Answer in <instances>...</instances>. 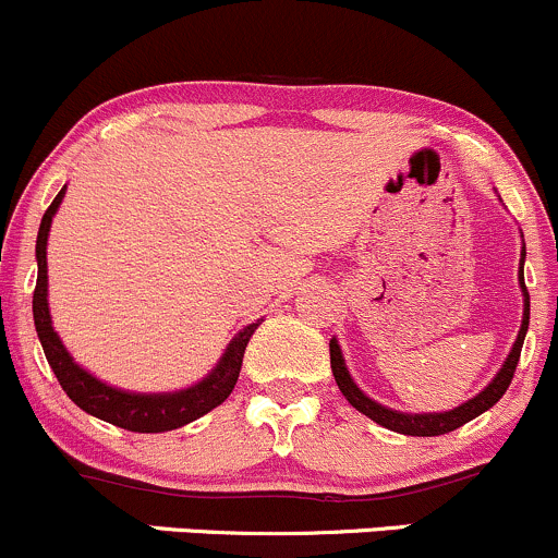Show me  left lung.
Instances as JSON below:
<instances>
[{
  "mask_svg": "<svg viewBox=\"0 0 558 558\" xmlns=\"http://www.w3.org/2000/svg\"><path fill=\"white\" fill-rule=\"evenodd\" d=\"M521 242H524V239H521ZM524 257L526 253L524 247H521L519 287H521V295H524V314H521L519 335L517 340H513V349L506 356V362H502V367L497 369V375L476 393V397H471L469 401H463V404L452 407V410L447 412H399V410H391V407L377 404L375 399H369L367 393L353 383L349 367H345L343 351H340L338 340L332 338L329 340V364H332L335 383H338V388L343 391V397L349 399V404L356 407V410L362 412V415H367L369 421L383 425V428L397 430V434H404V436L449 434V430L460 428V425H465L469 421H473V417L482 415V412H487L489 407H495L497 401L502 399V393L508 391V386H511L513 373H517V364L521 356V345H524V338H526V327H530V292H526L524 287Z\"/></svg>",
  "mask_w": 558,
  "mask_h": 558,
  "instance_id": "obj_1",
  "label": "left lung"
}]
</instances>
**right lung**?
Masks as SVG:
<instances>
[{
	"mask_svg": "<svg viewBox=\"0 0 558 558\" xmlns=\"http://www.w3.org/2000/svg\"><path fill=\"white\" fill-rule=\"evenodd\" d=\"M65 196V185L58 191L52 205L47 207L45 218L39 223L37 233V290H34V327H37L39 343L45 349L47 364L56 373L58 383L69 399L74 401L80 410L87 415L100 417V421L119 425V428L135 430V434H165V430H175L181 425L196 421V417L207 415L218 404L229 399L239 380V369H242L244 349H247L250 338L263 319L253 322L244 329H239L226 345L223 356L194 386L181 388V391L167 393H135L124 391V388L109 386L100 377L89 375L82 364L74 362L69 351H65L61 335L52 329L50 303H47V236H50L52 218H56L58 207H61Z\"/></svg>",
	"mask_w": 558,
	"mask_h": 558,
	"instance_id": "obj_1",
	"label": "right lung"
}]
</instances>
